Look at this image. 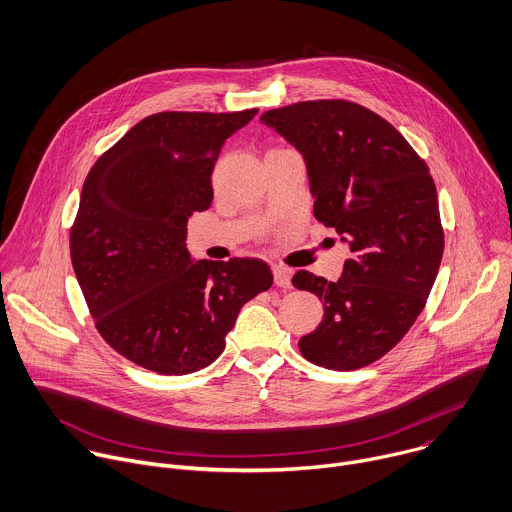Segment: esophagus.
Masks as SVG:
<instances>
[{
  "label": "esophagus",
  "instance_id": "34e87169",
  "mask_svg": "<svg viewBox=\"0 0 512 512\" xmlns=\"http://www.w3.org/2000/svg\"><path fill=\"white\" fill-rule=\"evenodd\" d=\"M272 274H274V284L280 288H290V270L284 266H272Z\"/></svg>",
  "mask_w": 512,
  "mask_h": 512
}]
</instances>
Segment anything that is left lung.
<instances>
[{
	"label": "left lung",
	"instance_id": "1",
	"mask_svg": "<svg viewBox=\"0 0 512 512\" xmlns=\"http://www.w3.org/2000/svg\"><path fill=\"white\" fill-rule=\"evenodd\" d=\"M260 121L302 153L315 218L351 246L337 282L306 270L292 276L325 304L323 323L298 349L325 369H361L424 311L444 254L436 183L403 135L357 102H294Z\"/></svg>",
	"mask_w": 512,
	"mask_h": 512
}]
</instances>
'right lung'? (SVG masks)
Segmentation results:
<instances>
[{
  "mask_svg": "<svg viewBox=\"0 0 512 512\" xmlns=\"http://www.w3.org/2000/svg\"><path fill=\"white\" fill-rule=\"evenodd\" d=\"M256 113H155L84 179L72 268L100 337L139 367L161 375L208 367L242 306L272 286L262 260L193 262L185 248L187 218L212 206L224 141Z\"/></svg>",
  "mask_w": 512,
  "mask_h": 512,
  "instance_id": "right-lung-1",
  "label": "right lung"
}]
</instances>
